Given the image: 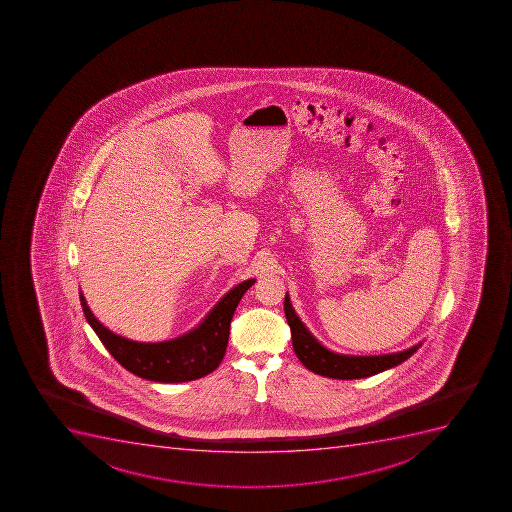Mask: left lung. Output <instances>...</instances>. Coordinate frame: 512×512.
Wrapping results in <instances>:
<instances>
[{
    "label": "left lung",
    "instance_id": "1",
    "mask_svg": "<svg viewBox=\"0 0 512 512\" xmlns=\"http://www.w3.org/2000/svg\"><path fill=\"white\" fill-rule=\"evenodd\" d=\"M284 312L292 333L295 354L308 370L323 377L352 380V378L380 374L383 370L392 369L395 365L405 362L421 347V344H416L406 351L393 352L385 356H343V354L328 351L313 338V334L303 326L297 313L294 312L289 295H285Z\"/></svg>",
    "mask_w": 512,
    "mask_h": 512
}]
</instances>
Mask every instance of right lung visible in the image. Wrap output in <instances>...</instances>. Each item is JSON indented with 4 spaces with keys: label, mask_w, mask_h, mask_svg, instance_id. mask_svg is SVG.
<instances>
[{
    "label": "right lung",
    "mask_w": 512,
    "mask_h": 512,
    "mask_svg": "<svg viewBox=\"0 0 512 512\" xmlns=\"http://www.w3.org/2000/svg\"><path fill=\"white\" fill-rule=\"evenodd\" d=\"M253 284L254 279H249L236 285L196 329L163 343H137L122 338L96 320L83 294L80 295V302L94 333L98 334L109 354L124 369L152 382H189L214 372L222 362L227 351L233 313L241 297Z\"/></svg>",
    "instance_id": "add662e5"
}]
</instances>
